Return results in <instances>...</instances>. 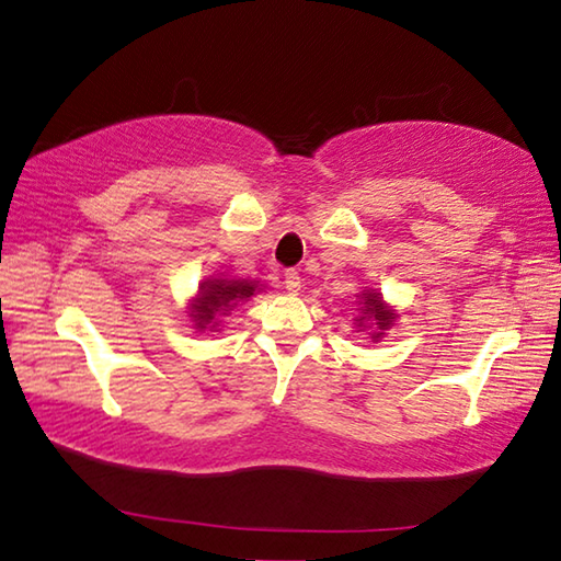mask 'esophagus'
<instances>
[{"mask_svg":"<svg viewBox=\"0 0 561 561\" xmlns=\"http://www.w3.org/2000/svg\"><path fill=\"white\" fill-rule=\"evenodd\" d=\"M283 286H286V290L293 293V296H296V293L300 290V273H298L296 268H288V271H286V280H283Z\"/></svg>","mask_w":561,"mask_h":561,"instance_id":"esophagus-1","label":"esophagus"}]
</instances>
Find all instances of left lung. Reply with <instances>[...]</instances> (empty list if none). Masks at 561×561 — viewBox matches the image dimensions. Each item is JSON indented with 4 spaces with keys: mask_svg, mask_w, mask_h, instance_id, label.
I'll list each match as a JSON object with an SVG mask.
<instances>
[{
    "mask_svg": "<svg viewBox=\"0 0 561 561\" xmlns=\"http://www.w3.org/2000/svg\"><path fill=\"white\" fill-rule=\"evenodd\" d=\"M365 296V316H369L371 320H377V328L379 330H387L391 328V322H394V312L387 310L385 302L377 296V293H362ZM381 335V332H379ZM375 335V337H379Z\"/></svg>",
    "mask_w": 561,
    "mask_h": 561,
    "instance_id": "8db88e82",
    "label": "left lung"
}]
</instances>
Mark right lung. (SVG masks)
<instances>
[{"mask_svg": "<svg viewBox=\"0 0 561 561\" xmlns=\"http://www.w3.org/2000/svg\"><path fill=\"white\" fill-rule=\"evenodd\" d=\"M253 290L255 283L249 280H204L199 298H196L192 306V318L196 322V328H216L219 325L216 316H219V312L226 316L233 306H239V300L251 298Z\"/></svg>", "mask_w": 561, "mask_h": 561, "instance_id": "1", "label": "right lung"}]
</instances>
